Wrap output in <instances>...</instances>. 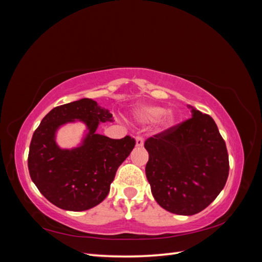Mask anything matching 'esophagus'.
Returning a JSON list of instances; mask_svg holds the SVG:
<instances>
[{
    "label": "esophagus",
    "instance_id": "1",
    "mask_svg": "<svg viewBox=\"0 0 262 262\" xmlns=\"http://www.w3.org/2000/svg\"><path fill=\"white\" fill-rule=\"evenodd\" d=\"M144 145V138L142 136H137L136 137V146L137 147H142Z\"/></svg>",
    "mask_w": 262,
    "mask_h": 262
}]
</instances>
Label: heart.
I'll return each mask as SVG.
<instances>
[{"instance_id":"b5f03b06","label":"heart","mask_w":262,"mask_h":262,"mask_svg":"<svg viewBox=\"0 0 262 262\" xmlns=\"http://www.w3.org/2000/svg\"><path fill=\"white\" fill-rule=\"evenodd\" d=\"M164 112H165V108L162 106L146 105L136 109V116L143 123H150V121L159 119L163 114V116H161L162 117L161 118V124L164 127H169L174 123V116L171 113L164 114Z\"/></svg>"}]
</instances>
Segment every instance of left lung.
Segmentation results:
<instances>
[{
    "mask_svg": "<svg viewBox=\"0 0 262 262\" xmlns=\"http://www.w3.org/2000/svg\"><path fill=\"white\" fill-rule=\"evenodd\" d=\"M191 108L192 117L146 139L151 194L163 209L193 215L209 206L226 185L229 156L215 121Z\"/></svg>",
    "mask_w": 262,
    "mask_h": 262,
    "instance_id": "left-lung-1",
    "label": "left lung"
}]
</instances>
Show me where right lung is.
Instances as JSON below:
<instances>
[{
  "label": "right lung",
  "instance_id": "1",
  "mask_svg": "<svg viewBox=\"0 0 262 262\" xmlns=\"http://www.w3.org/2000/svg\"><path fill=\"white\" fill-rule=\"evenodd\" d=\"M113 115L97 101L82 98L49 112L33 133L28 167L31 180L48 201L67 211H84L106 199L120 166L135 147V139H113L97 134L100 123ZM80 120L88 134L78 148L61 149L56 130L64 123Z\"/></svg>",
  "mask_w": 262,
  "mask_h": 262
}]
</instances>
